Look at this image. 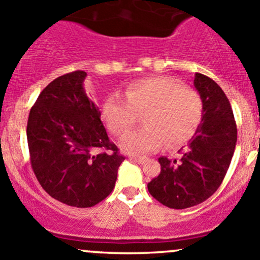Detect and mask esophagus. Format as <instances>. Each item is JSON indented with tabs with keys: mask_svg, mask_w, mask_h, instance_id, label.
Returning <instances> with one entry per match:
<instances>
[{
	"mask_svg": "<svg viewBox=\"0 0 260 260\" xmlns=\"http://www.w3.org/2000/svg\"><path fill=\"white\" fill-rule=\"evenodd\" d=\"M131 161L136 162V164H140V165H143L146 162V158H143V157H129Z\"/></svg>",
	"mask_w": 260,
	"mask_h": 260,
	"instance_id": "34e87169",
	"label": "esophagus"
}]
</instances>
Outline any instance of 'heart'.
Returning a JSON list of instances; mask_svg holds the SVG:
<instances>
[{
	"label": "heart",
	"instance_id": "b5f03b06",
	"mask_svg": "<svg viewBox=\"0 0 260 260\" xmlns=\"http://www.w3.org/2000/svg\"><path fill=\"white\" fill-rule=\"evenodd\" d=\"M125 98L106 99L102 115L109 131L118 137L136 124L138 114H145V128L133 131L120 141V148L129 154H143L162 145L175 148L192 138L200 125L204 103L200 94L185 89L180 81L167 77L147 78L129 84Z\"/></svg>",
	"mask_w": 260,
	"mask_h": 260
}]
</instances>
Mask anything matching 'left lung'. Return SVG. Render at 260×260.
<instances>
[{"label":"left lung","mask_w":260,"mask_h":260,"mask_svg":"<svg viewBox=\"0 0 260 260\" xmlns=\"http://www.w3.org/2000/svg\"><path fill=\"white\" fill-rule=\"evenodd\" d=\"M193 86L204 103L200 125L179 158L159 157L161 172L147 185L157 201L171 209L208 200L221 185L237 145L234 114L222 89L200 73Z\"/></svg>","instance_id":"obj_1"}]
</instances>
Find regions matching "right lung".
<instances>
[{
	"label": "right lung",
	"instance_id": "obj_1",
	"mask_svg": "<svg viewBox=\"0 0 260 260\" xmlns=\"http://www.w3.org/2000/svg\"><path fill=\"white\" fill-rule=\"evenodd\" d=\"M85 78L77 70L52 80L31 108L26 128L36 179L51 198L75 208L104 200L124 161L86 95Z\"/></svg>",
	"mask_w": 260,
	"mask_h": 260
}]
</instances>
